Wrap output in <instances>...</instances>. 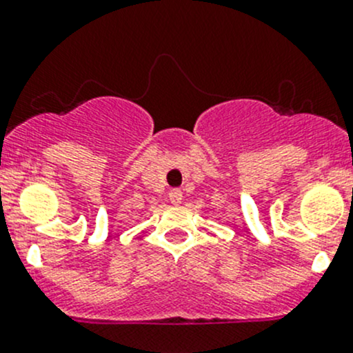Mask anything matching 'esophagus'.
Wrapping results in <instances>:
<instances>
[{
    "label": "esophagus",
    "mask_w": 353,
    "mask_h": 353,
    "mask_svg": "<svg viewBox=\"0 0 353 353\" xmlns=\"http://www.w3.org/2000/svg\"><path fill=\"white\" fill-rule=\"evenodd\" d=\"M169 199L172 205H179L183 201V191L181 190H170L169 191Z\"/></svg>",
    "instance_id": "esophagus-1"
}]
</instances>
